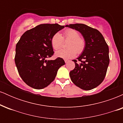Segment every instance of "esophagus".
<instances>
[{
	"mask_svg": "<svg viewBox=\"0 0 123 123\" xmlns=\"http://www.w3.org/2000/svg\"><path fill=\"white\" fill-rule=\"evenodd\" d=\"M69 61V60H65V63H68V62Z\"/></svg>",
	"mask_w": 123,
	"mask_h": 123,
	"instance_id": "obj_1",
	"label": "esophagus"
}]
</instances>
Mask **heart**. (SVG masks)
Segmentation results:
<instances>
[{
    "mask_svg": "<svg viewBox=\"0 0 123 123\" xmlns=\"http://www.w3.org/2000/svg\"><path fill=\"white\" fill-rule=\"evenodd\" d=\"M63 40L68 41L66 44V49H62L56 52L57 57L64 59H69L74 57L76 53H81L85 47V41L80 37V34L77 31L73 29H68L63 32L62 36L60 33H56L51 39V44L55 50L62 47Z\"/></svg>",
    "mask_w": 123,
    "mask_h": 123,
    "instance_id": "1",
    "label": "heart"
}]
</instances>
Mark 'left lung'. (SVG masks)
Returning a JSON list of instances; mask_svg holds the SVG:
<instances>
[{
    "instance_id": "1",
    "label": "left lung",
    "mask_w": 123,
    "mask_h": 123,
    "mask_svg": "<svg viewBox=\"0 0 123 123\" xmlns=\"http://www.w3.org/2000/svg\"><path fill=\"white\" fill-rule=\"evenodd\" d=\"M66 26L80 32L85 40L82 54L77 60H73L75 68L70 72V79L83 90H92L102 82L106 74L109 63L108 44L97 29L83 24H69Z\"/></svg>"
}]
</instances>
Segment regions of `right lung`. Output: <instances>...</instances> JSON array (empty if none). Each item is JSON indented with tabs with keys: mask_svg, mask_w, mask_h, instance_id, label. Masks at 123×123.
Instances as JSON below:
<instances>
[{
	"mask_svg": "<svg viewBox=\"0 0 123 123\" xmlns=\"http://www.w3.org/2000/svg\"><path fill=\"white\" fill-rule=\"evenodd\" d=\"M65 28L57 24H44L29 29L16 44L15 63L21 79L27 85L40 90L53 82L65 61L61 58L47 60L54 52L51 39Z\"/></svg>",
	"mask_w": 123,
	"mask_h": 123,
	"instance_id": "1",
	"label": "right lung"
}]
</instances>
